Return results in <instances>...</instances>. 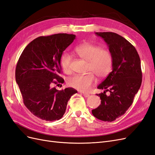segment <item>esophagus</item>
Masks as SVG:
<instances>
[{"mask_svg": "<svg viewBox=\"0 0 155 155\" xmlns=\"http://www.w3.org/2000/svg\"><path fill=\"white\" fill-rule=\"evenodd\" d=\"M89 95H90V94H89V93H83V96L84 97H89Z\"/></svg>", "mask_w": 155, "mask_h": 155, "instance_id": "esophagus-1", "label": "esophagus"}]
</instances>
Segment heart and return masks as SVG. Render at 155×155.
I'll use <instances>...</instances> for the list:
<instances>
[{"label":"heart","instance_id":"obj_1","mask_svg":"<svg viewBox=\"0 0 155 155\" xmlns=\"http://www.w3.org/2000/svg\"><path fill=\"white\" fill-rule=\"evenodd\" d=\"M76 53L81 58L87 62V74H75L69 78L68 84L74 89L81 91H87L95 82V77L103 78L108 75L110 72L113 57L111 52L107 49L95 44L86 43L77 46L74 49ZM72 55L69 53H65L61 58V64L63 70L69 73L71 71Z\"/></svg>","mask_w":155,"mask_h":155}]
</instances>
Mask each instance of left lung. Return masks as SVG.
I'll return each instance as SVG.
<instances>
[{"instance_id":"left-lung-1","label":"left lung","mask_w":155,"mask_h":155,"mask_svg":"<svg viewBox=\"0 0 155 155\" xmlns=\"http://www.w3.org/2000/svg\"><path fill=\"white\" fill-rule=\"evenodd\" d=\"M95 33L107 44L113 57V69L97 87L105 91L97 94L101 104L92 113L101 120L112 122L126 112L140 87V59L135 48L123 37L113 32Z\"/></svg>"}]
</instances>
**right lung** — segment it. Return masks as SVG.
<instances>
[{
    "label": "right lung",
    "mask_w": 155,
    "mask_h": 155,
    "mask_svg": "<svg viewBox=\"0 0 155 155\" xmlns=\"http://www.w3.org/2000/svg\"><path fill=\"white\" fill-rule=\"evenodd\" d=\"M75 37L73 34L58 33L37 37L25 48L17 62L15 79L23 102L33 114L44 120L61 119L68 101L77 93L71 87L61 91L51 87L52 83L64 82L59 76L61 58Z\"/></svg>",
    "instance_id": "add662e5"
}]
</instances>
